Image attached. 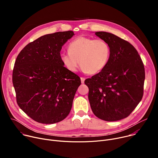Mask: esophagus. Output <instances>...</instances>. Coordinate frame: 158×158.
I'll return each instance as SVG.
<instances>
[{
    "instance_id": "34e87169",
    "label": "esophagus",
    "mask_w": 158,
    "mask_h": 158,
    "mask_svg": "<svg viewBox=\"0 0 158 158\" xmlns=\"http://www.w3.org/2000/svg\"><path fill=\"white\" fill-rule=\"evenodd\" d=\"M85 79L84 77H81V83H82V84H84V83Z\"/></svg>"
}]
</instances>
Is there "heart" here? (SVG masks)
I'll use <instances>...</instances> for the list:
<instances>
[{"label": "heart", "instance_id": "b5f03b06", "mask_svg": "<svg viewBox=\"0 0 158 158\" xmlns=\"http://www.w3.org/2000/svg\"><path fill=\"white\" fill-rule=\"evenodd\" d=\"M68 51L60 54V60L67 69L74 73L81 64L84 73L98 74L105 68L110 56L107 42L83 36L74 39L69 44Z\"/></svg>", "mask_w": 158, "mask_h": 158}]
</instances>
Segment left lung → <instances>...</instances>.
Segmentation results:
<instances>
[{"label":"left lung","instance_id":"8db88e82","mask_svg":"<svg viewBox=\"0 0 158 158\" xmlns=\"http://www.w3.org/2000/svg\"><path fill=\"white\" fill-rule=\"evenodd\" d=\"M95 34L109 44L110 56L102 71L84 81L89 103L98 118L119 121L129 116L143 98L144 66L129 42L106 32Z\"/></svg>","mask_w":158,"mask_h":158}]
</instances>
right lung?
<instances>
[{
    "label": "right lung",
    "instance_id": "add662e5",
    "mask_svg": "<svg viewBox=\"0 0 158 158\" xmlns=\"http://www.w3.org/2000/svg\"><path fill=\"white\" fill-rule=\"evenodd\" d=\"M72 31L41 36L29 43L17 57L12 82L19 107L35 121L54 124L71 110L81 79L60 60L63 45Z\"/></svg>",
    "mask_w": 158,
    "mask_h": 158
}]
</instances>
